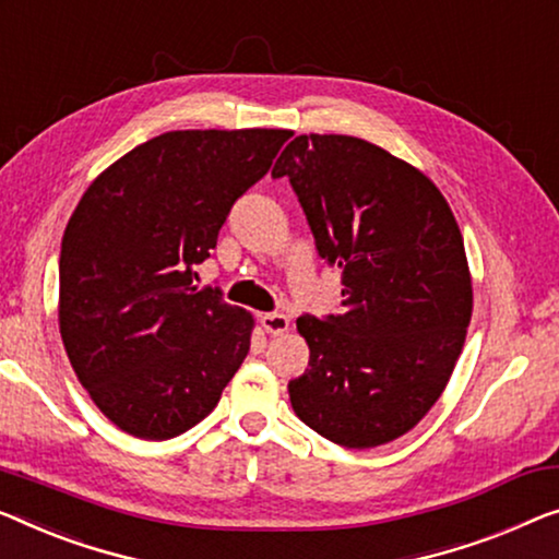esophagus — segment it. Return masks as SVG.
I'll return each mask as SVG.
<instances>
[{"instance_id":"esophagus-1","label":"esophagus","mask_w":559,"mask_h":559,"mask_svg":"<svg viewBox=\"0 0 559 559\" xmlns=\"http://www.w3.org/2000/svg\"><path fill=\"white\" fill-rule=\"evenodd\" d=\"M261 326L265 329V333H271V336H281V333H286L290 329V319L286 313H263Z\"/></svg>"}]
</instances>
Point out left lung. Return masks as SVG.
Wrapping results in <instances>:
<instances>
[{
	"label": "left lung",
	"mask_w": 559,
	"mask_h": 559,
	"mask_svg": "<svg viewBox=\"0 0 559 559\" xmlns=\"http://www.w3.org/2000/svg\"><path fill=\"white\" fill-rule=\"evenodd\" d=\"M283 175L344 283L338 316L296 321L311 356L288 384L290 406L333 444H389L437 404L462 354V230L427 175L361 138L298 135L273 168Z\"/></svg>",
	"instance_id": "obj_1"
}]
</instances>
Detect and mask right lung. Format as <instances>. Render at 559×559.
Segmentation results:
<instances>
[{
  "label": "right lung",
  "instance_id": "add662e5",
  "mask_svg": "<svg viewBox=\"0 0 559 559\" xmlns=\"http://www.w3.org/2000/svg\"><path fill=\"white\" fill-rule=\"evenodd\" d=\"M290 130H173L90 182L62 236L60 333L80 384L132 437H178L215 409L253 316L193 286L230 205Z\"/></svg>",
  "mask_w": 559,
  "mask_h": 559
}]
</instances>
